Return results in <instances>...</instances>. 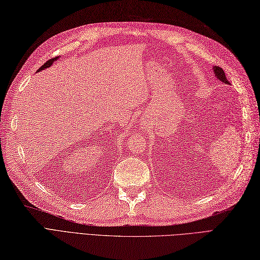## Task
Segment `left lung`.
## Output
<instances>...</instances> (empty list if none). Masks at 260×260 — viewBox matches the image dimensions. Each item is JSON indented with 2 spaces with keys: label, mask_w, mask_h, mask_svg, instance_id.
<instances>
[{
  "label": "left lung",
  "mask_w": 260,
  "mask_h": 260,
  "mask_svg": "<svg viewBox=\"0 0 260 260\" xmlns=\"http://www.w3.org/2000/svg\"><path fill=\"white\" fill-rule=\"evenodd\" d=\"M213 72H214V76L216 77V79H218V81H221V82H223L225 84H231L230 81L228 80V78H226L225 73H224L222 68H219V67L214 66V67H213Z\"/></svg>",
  "instance_id": "obj_1"
}]
</instances>
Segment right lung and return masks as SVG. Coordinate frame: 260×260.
Instances as JSON below:
<instances>
[{
    "label": "right lung",
    "mask_w": 260,
    "mask_h": 260,
    "mask_svg": "<svg viewBox=\"0 0 260 260\" xmlns=\"http://www.w3.org/2000/svg\"><path fill=\"white\" fill-rule=\"evenodd\" d=\"M58 59H59V57H57V58H54V59H50V60H48L47 62H45V63H44L42 67H41V68H39V69L37 70V72H39V71H42V70H45V69L49 68V67H50L52 63H54L55 61H57Z\"/></svg>",
    "instance_id": "right-lung-1"
}]
</instances>
